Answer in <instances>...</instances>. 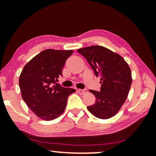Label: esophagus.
<instances>
[{
    "label": "esophagus",
    "instance_id": "1",
    "mask_svg": "<svg viewBox=\"0 0 156 156\" xmlns=\"http://www.w3.org/2000/svg\"><path fill=\"white\" fill-rule=\"evenodd\" d=\"M78 92L81 94H84L87 92V89H78Z\"/></svg>",
    "mask_w": 156,
    "mask_h": 156
}]
</instances>
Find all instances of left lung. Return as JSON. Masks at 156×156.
Returning <instances> with one entry per match:
<instances>
[{"instance_id": "1", "label": "left lung", "mask_w": 156, "mask_h": 156, "mask_svg": "<svg viewBox=\"0 0 156 156\" xmlns=\"http://www.w3.org/2000/svg\"><path fill=\"white\" fill-rule=\"evenodd\" d=\"M101 80L99 91L90 90L95 103L87 106L97 118L107 119L119 112L126 99L131 86V69L123 58L112 50L100 45L79 49Z\"/></svg>"}]
</instances>
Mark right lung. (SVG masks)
I'll return each instance as SVG.
<instances>
[{
	"label": "right lung",
	"instance_id": "1",
	"mask_svg": "<svg viewBox=\"0 0 156 156\" xmlns=\"http://www.w3.org/2000/svg\"><path fill=\"white\" fill-rule=\"evenodd\" d=\"M73 50L48 49L34 57L23 68L19 78L22 98L35 114L44 121L60 116L68 97L74 89L62 87L56 82Z\"/></svg>",
	"mask_w": 156,
	"mask_h": 156
}]
</instances>
